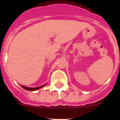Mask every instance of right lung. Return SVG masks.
Returning <instances> with one entry per match:
<instances>
[{
    "label": "right lung",
    "mask_w": 120,
    "mask_h": 120,
    "mask_svg": "<svg viewBox=\"0 0 120 120\" xmlns=\"http://www.w3.org/2000/svg\"><path fill=\"white\" fill-rule=\"evenodd\" d=\"M47 83H45V84L43 85L42 86H38V87H36V88H30V87H27V86H23V85H20L23 88H24V90H27V91H36V90H38L39 89L41 88L44 87V86L46 85Z\"/></svg>",
    "instance_id": "obj_1"
}]
</instances>
